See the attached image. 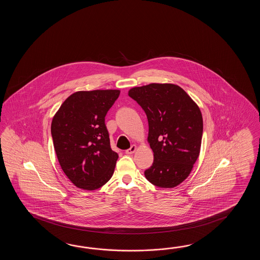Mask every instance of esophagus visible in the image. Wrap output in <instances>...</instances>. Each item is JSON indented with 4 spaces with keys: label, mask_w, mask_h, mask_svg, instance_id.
<instances>
[{
    "label": "esophagus",
    "mask_w": 260,
    "mask_h": 260,
    "mask_svg": "<svg viewBox=\"0 0 260 260\" xmlns=\"http://www.w3.org/2000/svg\"><path fill=\"white\" fill-rule=\"evenodd\" d=\"M137 149H138V148H137V146H136V145H132L130 149H128L125 150V153H126V154H133V153L137 150Z\"/></svg>",
    "instance_id": "1"
}]
</instances>
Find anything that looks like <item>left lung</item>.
<instances>
[{"label": "left lung", "instance_id": "obj_1", "mask_svg": "<svg viewBox=\"0 0 260 260\" xmlns=\"http://www.w3.org/2000/svg\"><path fill=\"white\" fill-rule=\"evenodd\" d=\"M128 95L141 106L149 122L148 142L154 160L145 177L159 188L177 187L199 157L204 128L199 106L173 83L133 87Z\"/></svg>", "mask_w": 260, "mask_h": 260}]
</instances>
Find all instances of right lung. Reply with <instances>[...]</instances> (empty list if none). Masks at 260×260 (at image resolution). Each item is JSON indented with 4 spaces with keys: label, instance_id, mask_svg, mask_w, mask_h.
<instances>
[{
    "label": "right lung",
    "instance_id": "1",
    "mask_svg": "<svg viewBox=\"0 0 260 260\" xmlns=\"http://www.w3.org/2000/svg\"><path fill=\"white\" fill-rule=\"evenodd\" d=\"M120 90L78 91L67 99L52 120L55 154L77 188H100L115 169L118 154L111 149L105 116Z\"/></svg>",
    "mask_w": 260,
    "mask_h": 260
}]
</instances>
